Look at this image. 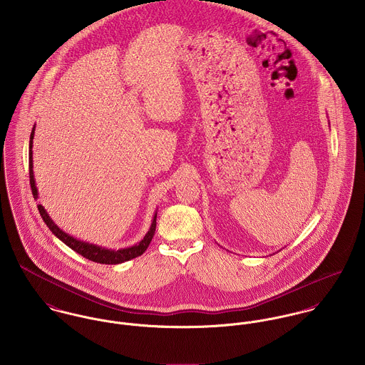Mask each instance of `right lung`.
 I'll list each match as a JSON object with an SVG mask.
<instances>
[{
	"instance_id": "add662e5",
	"label": "right lung",
	"mask_w": 365,
	"mask_h": 365,
	"mask_svg": "<svg viewBox=\"0 0 365 365\" xmlns=\"http://www.w3.org/2000/svg\"><path fill=\"white\" fill-rule=\"evenodd\" d=\"M34 135H35V126L32 129V133H31V140H29V181H31V188H32V194H34V198L38 200V188H36V184H35V178H34V164H32V143H34ZM39 209V213L43 219V222L48 225V227L52 230L53 235L57 236L64 245H67L71 250H74L76 253L81 255L83 257L88 259V260L94 261V262H100V264H120L123 261L132 260L135 257H139L142 256L146 249L149 247L153 236H155V232H156V217L157 213H155L153 216V222H152V226L149 229V232L146 233V236L143 237V240H140L138 245L132 246V247H128V249H120V250H108L105 247L101 246H96V245H91V243H86V242H81V240H77L74 239L73 236L67 235L66 232H63L52 219L51 216L48 215V212L45 210V208L39 204L38 205Z\"/></svg>"
}]
</instances>
